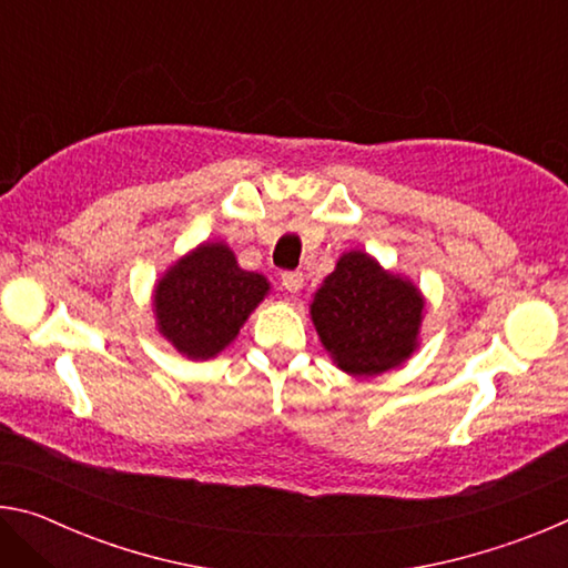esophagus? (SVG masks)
I'll return each mask as SVG.
<instances>
[{"mask_svg": "<svg viewBox=\"0 0 568 568\" xmlns=\"http://www.w3.org/2000/svg\"><path fill=\"white\" fill-rule=\"evenodd\" d=\"M303 283H305V277H303V273H297V271H291V273H283V287L287 293H297L303 287Z\"/></svg>", "mask_w": 568, "mask_h": 568, "instance_id": "1", "label": "esophagus"}]
</instances>
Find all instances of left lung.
Here are the masks:
<instances>
[{
	"instance_id": "obj_1",
	"label": "left lung",
	"mask_w": 568,
	"mask_h": 568,
	"mask_svg": "<svg viewBox=\"0 0 568 568\" xmlns=\"http://www.w3.org/2000/svg\"><path fill=\"white\" fill-rule=\"evenodd\" d=\"M423 305L408 277L351 250L315 291L311 318L335 365L348 376L371 378L398 368L418 348Z\"/></svg>"
}]
</instances>
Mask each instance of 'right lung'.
<instances>
[{
	"mask_svg": "<svg viewBox=\"0 0 568 568\" xmlns=\"http://www.w3.org/2000/svg\"><path fill=\"white\" fill-rule=\"evenodd\" d=\"M267 291V277L243 271L225 243H203L158 281L152 295L158 331L192 361L215 358L237 338Z\"/></svg>",
	"mask_w": 568,
	"mask_h": 568,
	"instance_id": "add662e5",
	"label": "right lung"
}]
</instances>
